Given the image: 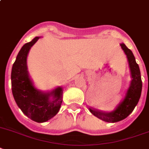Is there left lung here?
<instances>
[{
	"label": "left lung",
	"instance_id": "8db88e82",
	"mask_svg": "<svg viewBox=\"0 0 149 149\" xmlns=\"http://www.w3.org/2000/svg\"><path fill=\"white\" fill-rule=\"evenodd\" d=\"M122 49L127 55L128 61L130 64V71L132 74V81L130 88L128 89L126 96L121 104L118 106L116 110L110 113H106L98 110L89 108L90 111L94 116L100 120L108 123H116L127 117L138 104L141 97L142 88V82L141 78V73L139 65L136 63L135 56L132 51L126 47L125 44H120Z\"/></svg>",
	"mask_w": 149,
	"mask_h": 149
}]
</instances>
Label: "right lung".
I'll list each match as a JSON object with an SVG mask.
<instances>
[{"instance_id": "1", "label": "right lung", "mask_w": 149, "mask_h": 149, "mask_svg": "<svg viewBox=\"0 0 149 149\" xmlns=\"http://www.w3.org/2000/svg\"><path fill=\"white\" fill-rule=\"evenodd\" d=\"M39 37L23 45L17 55L11 72L12 93L17 106L26 116L37 123H44L55 116L62 103L61 88L51 93H42L36 89L29 78L26 67V57L30 48ZM52 95L54 99L50 100Z\"/></svg>"}]
</instances>
